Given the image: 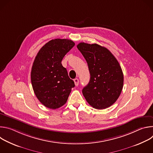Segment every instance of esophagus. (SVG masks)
Here are the masks:
<instances>
[{
  "label": "esophagus",
  "instance_id": "34e87169",
  "mask_svg": "<svg viewBox=\"0 0 153 153\" xmlns=\"http://www.w3.org/2000/svg\"><path fill=\"white\" fill-rule=\"evenodd\" d=\"M74 83H75V85L76 86H78V85H79V79H75L74 80Z\"/></svg>",
  "mask_w": 153,
  "mask_h": 153
}]
</instances>
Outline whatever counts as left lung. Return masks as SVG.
<instances>
[{"instance_id": "1", "label": "left lung", "mask_w": 153, "mask_h": 153, "mask_svg": "<svg viewBox=\"0 0 153 153\" xmlns=\"http://www.w3.org/2000/svg\"><path fill=\"white\" fill-rule=\"evenodd\" d=\"M85 59L90 80L82 90L86 100L97 110L111 106L119 98L123 85L119 63L107 48L96 43L81 42L77 45Z\"/></svg>"}]
</instances>
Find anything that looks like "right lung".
<instances>
[{
    "instance_id": "right-lung-1",
    "label": "right lung",
    "mask_w": 153,
    "mask_h": 153,
    "mask_svg": "<svg viewBox=\"0 0 153 153\" xmlns=\"http://www.w3.org/2000/svg\"><path fill=\"white\" fill-rule=\"evenodd\" d=\"M74 45L70 39H53L36 56L31 72L33 88L38 100L48 108L54 110L63 106L75 86L61 63Z\"/></svg>"
}]
</instances>
